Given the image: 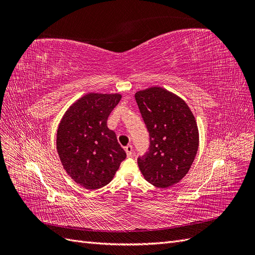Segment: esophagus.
<instances>
[{
	"label": "esophagus",
	"mask_w": 255,
	"mask_h": 255,
	"mask_svg": "<svg viewBox=\"0 0 255 255\" xmlns=\"http://www.w3.org/2000/svg\"><path fill=\"white\" fill-rule=\"evenodd\" d=\"M125 150H126V152H127V155H128V157H129V156H132V155H133V146L130 145V144L127 145L126 148H125Z\"/></svg>",
	"instance_id": "obj_1"
}]
</instances>
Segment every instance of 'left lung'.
Listing matches in <instances>:
<instances>
[{
	"label": "left lung",
	"mask_w": 255,
	"mask_h": 255,
	"mask_svg": "<svg viewBox=\"0 0 255 255\" xmlns=\"http://www.w3.org/2000/svg\"><path fill=\"white\" fill-rule=\"evenodd\" d=\"M150 136L149 151L137 159L144 179L158 188L179 183L187 174L199 148L197 122L180 97L161 87L135 94Z\"/></svg>",
	"instance_id": "1"
}]
</instances>
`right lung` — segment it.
Wrapping results in <instances>:
<instances>
[{
	"mask_svg": "<svg viewBox=\"0 0 255 255\" xmlns=\"http://www.w3.org/2000/svg\"><path fill=\"white\" fill-rule=\"evenodd\" d=\"M121 100L119 94L85 95L61 119L56 148L61 164L71 179L89 190L109 184L127 157L107 119Z\"/></svg>",
	"mask_w": 255,
	"mask_h": 255,
	"instance_id": "obj_1",
	"label": "right lung"
}]
</instances>
